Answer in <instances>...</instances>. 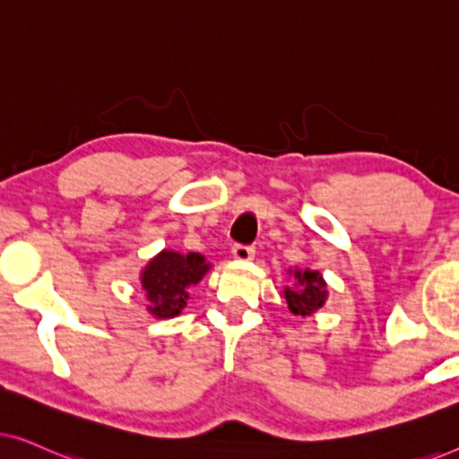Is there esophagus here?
<instances>
[{"label": "esophagus", "instance_id": "1", "mask_svg": "<svg viewBox=\"0 0 459 459\" xmlns=\"http://www.w3.org/2000/svg\"><path fill=\"white\" fill-rule=\"evenodd\" d=\"M231 255H234V259L238 261H250L255 256V247H248V244H236V247L231 248Z\"/></svg>", "mask_w": 459, "mask_h": 459}]
</instances>
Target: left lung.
Instances as JSON below:
<instances>
[{
    "label": "left lung",
    "instance_id": "8db88e82",
    "mask_svg": "<svg viewBox=\"0 0 459 459\" xmlns=\"http://www.w3.org/2000/svg\"><path fill=\"white\" fill-rule=\"evenodd\" d=\"M299 284L294 288H286L284 297L294 316H311L313 311H317L319 307L325 303V281L317 272H294Z\"/></svg>",
    "mask_w": 459,
    "mask_h": 459
}]
</instances>
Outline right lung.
I'll use <instances>...</instances> for the list:
<instances>
[{
    "mask_svg": "<svg viewBox=\"0 0 459 459\" xmlns=\"http://www.w3.org/2000/svg\"><path fill=\"white\" fill-rule=\"evenodd\" d=\"M209 272V263L203 255H179L162 250L142 272V286L148 294L150 313L156 317H175L184 309L187 290Z\"/></svg>",
    "mask_w": 459,
    "mask_h": 459,
    "instance_id": "right-lung-1",
    "label": "right lung"
}]
</instances>
